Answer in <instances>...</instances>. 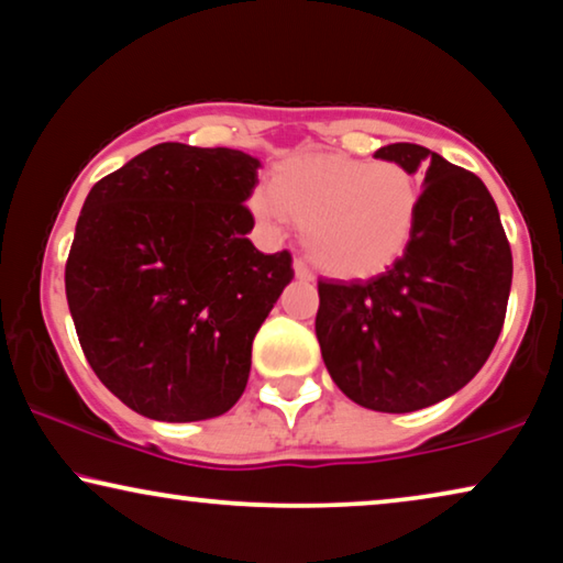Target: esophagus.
Segmentation results:
<instances>
[{
	"label": "esophagus",
	"instance_id": "obj_1",
	"mask_svg": "<svg viewBox=\"0 0 563 563\" xmlns=\"http://www.w3.org/2000/svg\"><path fill=\"white\" fill-rule=\"evenodd\" d=\"M294 269H296V277H301V280H311V267L306 265V262L301 257L294 260Z\"/></svg>",
	"mask_w": 563,
	"mask_h": 563
}]
</instances>
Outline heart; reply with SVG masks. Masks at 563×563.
Masks as SVG:
<instances>
[{
    "label": "heart",
    "instance_id": "1",
    "mask_svg": "<svg viewBox=\"0 0 563 563\" xmlns=\"http://www.w3.org/2000/svg\"><path fill=\"white\" fill-rule=\"evenodd\" d=\"M267 227L294 219L313 265L334 277H371L407 252L419 216V183L394 159L296 156L252 198Z\"/></svg>",
    "mask_w": 563,
    "mask_h": 563
}]
</instances>
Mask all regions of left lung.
Masks as SVG:
<instances>
[{
  "mask_svg": "<svg viewBox=\"0 0 563 563\" xmlns=\"http://www.w3.org/2000/svg\"><path fill=\"white\" fill-rule=\"evenodd\" d=\"M376 156L424 167L415 236L380 275L319 280L317 336L344 396L404 415L448 399L482 371L505 324L512 250L474 172L417 144H388Z\"/></svg>",
  "mask_w": 563,
  "mask_h": 563,
  "instance_id": "obj_1",
  "label": "left lung"
}]
</instances>
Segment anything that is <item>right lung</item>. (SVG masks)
I'll return each mask as SVG.
<instances>
[{
    "label": "right lung",
    "instance_id": "right-lung-1",
    "mask_svg": "<svg viewBox=\"0 0 563 563\" xmlns=\"http://www.w3.org/2000/svg\"><path fill=\"white\" fill-rule=\"evenodd\" d=\"M260 162L159 144L89 190L66 260V301L95 376L159 422H198L244 394L252 342L294 280L262 254L244 200Z\"/></svg>",
    "mask_w": 563,
    "mask_h": 563
}]
</instances>
